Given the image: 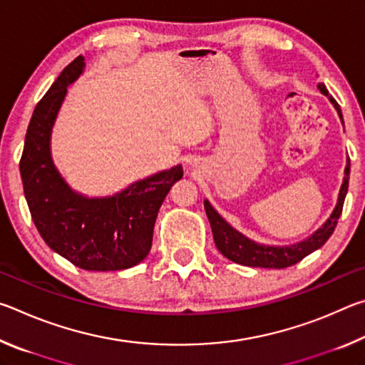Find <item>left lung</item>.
<instances>
[{
	"label": "left lung",
	"instance_id": "obj_1",
	"mask_svg": "<svg viewBox=\"0 0 365 365\" xmlns=\"http://www.w3.org/2000/svg\"><path fill=\"white\" fill-rule=\"evenodd\" d=\"M317 88L320 90V93L329 96L330 103L333 104V108L336 109L339 119L343 122V114H341V109H339V104L329 95V90L325 88V85L319 83ZM348 182H349V158L346 160L344 178L338 193L336 206L330 214V217L327 219L325 224L320 228H317L311 237H307L299 243L288 245V246H270V245H261V243L252 242V240L245 237L243 233H240L237 228H233L230 224H228V222L211 206V202L205 200V209H206L209 224H211V228H212V237H214L215 246H217V250L227 259H230V261L237 264L248 265V267L285 269V267H289V265H294L296 262H299L301 259H304L307 255H311V252L319 250L320 246L325 245L327 240L331 237L339 215H341L344 197H346V193H348Z\"/></svg>",
	"mask_w": 365,
	"mask_h": 365
}]
</instances>
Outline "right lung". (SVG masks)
Returning <instances> with one entry per match:
<instances>
[{"label": "right lung", "instance_id": "obj_1", "mask_svg": "<svg viewBox=\"0 0 365 365\" xmlns=\"http://www.w3.org/2000/svg\"><path fill=\"white\" fill-rule=\"evenodd\" d=\"M83 69L85 58L73 59L36 104L19 164L24 195L36 230L54 252L83 270H123L150 252L159 207L183 169L160 170L113 196L72 190L53 163L51 133L67 86Z\"/></svg>", "mask_w": 365, "mask_h": 365}]
</instances>
